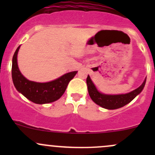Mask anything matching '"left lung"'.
<instances>
[{
	"label": "left lung",
	"mask_w": 155,
	"mask_h": 155,
	"mask_svg": "<svg viewBox=\"0 0 155 155\" xmlns=\"http://www.w3.org/2000/svg\"><path fill=\"white\" fill-rule=\"evenodd\" d=\"M145 82L146 79H145L143 84L140 87L129 93L121 94H107L97 90L89 75H87L86 79L87 91L90 97L95 104L107 109H119L129 104L137 95L141 93L145 87Z\"/></svg>",
	"instance_id": "obj_1"
}]
</instances>
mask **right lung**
Segmentation results:
<instances>
[{"label":"right lung","instance_id":"right-lung-1","mask_svg":"<svg viewBox=\"0 0 155 155\" xmlns=\"http://www.w3.org/2000/svg\"><path fill=\"white\" fill-rule=\"evenodd\" d=\"M19 48L20 46L15 50L12 62V82L16 90L31 102L37 104H49L58 100L78 71L65 73L61 77L48 82L30 81L21 74L18 69L17 55Z\"/></svg>","mask_w":155,"mask_h":155}]
</instances>
